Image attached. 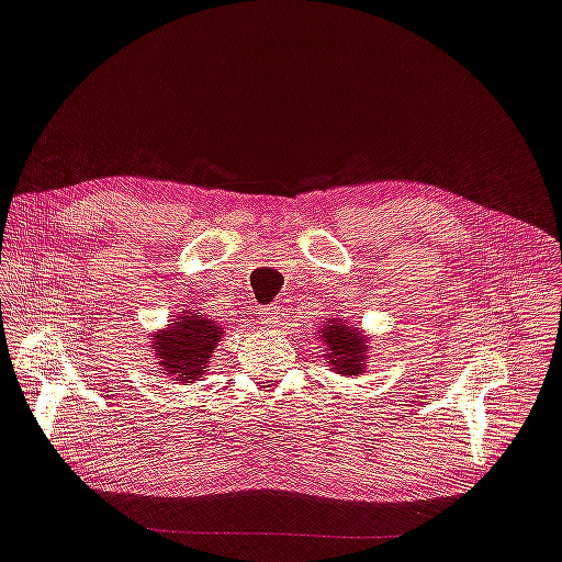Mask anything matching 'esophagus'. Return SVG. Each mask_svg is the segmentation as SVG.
<instances>
[{
  "instance_id": "1",
  "label": "esophagus",
  "mask_w": 562,
  "mask_h": 562,
  "mask_svg": "<svg viewBox=\"0 0 562 562\" xmlns=\"http://www.w3.org/2000/svg\"><path fill=\"white\" fill-rule=\"evenodd\" d=\"M278 319H280V310L273 305V307H263L261 312H259V322H261V326H266V328H276L278 326Z\"/></svg>"
}]
</instances>
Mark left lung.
<instances>
[{
    "label": "left lung",
    "instance_id": "left-lung-1",
    "mask_svg": "<svg viewBox=\"0 0 562 562\" xmlns=\"http://www.w3.org/2000/svg\"><path fill=\"white\" fill-rule=\"evenodd\" d=\"M319 341L324 347V358L330 364V370L341 376H358L364 368V353L370 345L358 328L349 326L347 316H333L326 319L319 330Z\"/></svg>",
    "mask_w": 562,
    "mask_h": 562
}]
</instances>
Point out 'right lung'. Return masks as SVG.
<instances>
[{
  "label": "right lung",
  "mask_w": 562,
  "mask_h": 562,
  "mask_svg": "<svg viewBox=\"0 0 562 562\" xmlns=\"http://www.w3.org/2000/svg\"><path fill=\"white\" fill-rule=\"evenodd\" d=\"M223 333L225 328L200 310L177 314L172 324L151 335V347L162 370L160 374L183 385L202 381Z\"/></svg>",
  "instance_id": "1"
}]
</instances>
